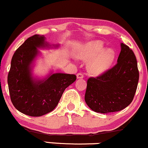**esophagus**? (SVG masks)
<instances>
[{"mask_svg": "<svg viewBox=\"0 0 148 148\" xmlns=\"http://www.w3.org/2000/svg\"><path fill=\"white\" fill-rule=\"evenodd\" d=\"M83 74H82V73H78V74H76V77H77V78H78V79H80V78H83Z\"/></svg>", "mask_w": 148, "mask_h": 148, "instance_id": "esophagus-1", "label": "esophagus"}]
</instances>
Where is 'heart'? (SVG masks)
<instances>
[{"label":"heart","mask_w":148,"mask_h":148,"mask_svg":"<svg viewBox=\"0 0 148 148\" xmlns=\"http://www.w3.org/2000/svg\"><path fill=\"white\" fill-rule=\"evenodd\" d=\"M78 59L89 61L87 70L91 74L98 76L109 69L115 57V52L111 48L104 49L102 41H91L78 48L76 53Z\"/></svg>","instance_id":"obj_1"}]
</instances>
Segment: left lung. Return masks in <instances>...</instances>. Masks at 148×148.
Instances as JSON below:
<instances>
[{
  "label": "left lung",
  "instance_id": "1",
  "mask_svg": "<svg viewBox=\"0 0 148 148\" xmlns=\"http://www.w3.org/2000/svg\"><path fill=\"white\" fill-rule=\"evenodd\" d=\"M139 77L134 52L121 43L117 64L101 76L88 79L86 104L97 113H109L124 109L133 100Z\"/></svg>",
  "mask_w": 148,
  "mask_h": 148
}]
</instances>
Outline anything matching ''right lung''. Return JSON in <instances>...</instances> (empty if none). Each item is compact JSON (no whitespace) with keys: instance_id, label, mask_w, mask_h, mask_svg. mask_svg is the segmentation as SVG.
I'll return each instance as SVG.
<instances>
[{"instance_id":"obj_1","label":"right lung","mask_w":148,"mask_h":148,"mask_svg":"<svg viewBox=\"0 0 148 148\" xmlns=\"http://www.w3.org/2000/svg\"><path fill=\"white\" fill-rule=\"evenodd\" d=\"M44 35L30 37L13 55L7 77L11 100L18 111L31 117H40L55 109L65 89L76 79L74 74L53 73L46 77H35L34 62L40 55L38 49L57 48Z\"/></svg>"}]
</instances>
